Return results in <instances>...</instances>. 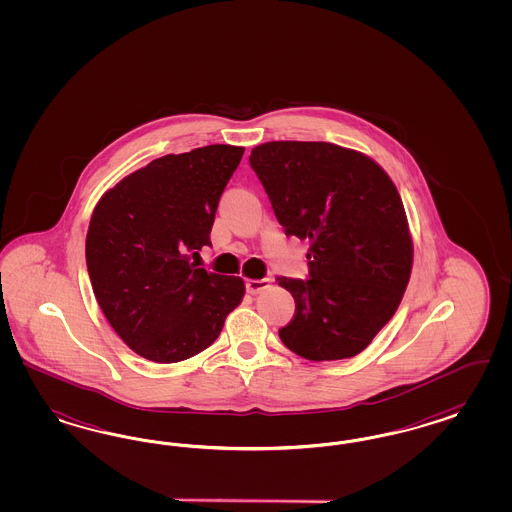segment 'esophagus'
<instances>
[{"mask_svg":"<svg viewBox=\"0 0 512 512\" xmlns=\"http://www.w3.org/2000/svg\"><path fill=\"white\" fill-rule=\"evenodd\" d=\"M267 286H269V279H248L247 292H250V294H260Z\"/></svg>","mask_w":512,"mask_h":512,"instance_id":"esophagus-1","label":"esophagus"}]
</instances>
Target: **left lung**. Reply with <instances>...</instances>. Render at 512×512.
I'll list each match as a JSON object with an SVG mask.
<instances>
[{
	"instance_id": "8db88e82",
	"label": "left lung",
	"mask_w": 512,
	"mask_h": 512,
	"mask_svg": "<svg viewBox=\"0 0 512 512\" xmlns=\"http://www.w3.org/2000/svg\"><path fill=\"white\" fill-rule=\"evenodd\" d=\"M248 161L284 233L311 241L307 279H277L296 302L281 340L307 360L359 355L410 281L412 239L395 184L370 157L328 142H267Z\"/></svg>"
}]
</instances>
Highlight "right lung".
<instances>
[{
  "instance_id": "right-lung-1",
  "label": "right lung",
  "mask_w": 512,
  "mask_h": 512,
  "mask_svg": "<svg viewBox=\"0 0 512 512\" xmlns=\"http://www.w3.org/2000/svg\"><path fill=\"white\" fill-rule=\"evenodd\" d=\"M245 148L212 144L153 159L106 191L85 241L96 302L144 359H190L220 336L245 296L241 277L197 262Z\"/></svg>"
}]
</instances>
